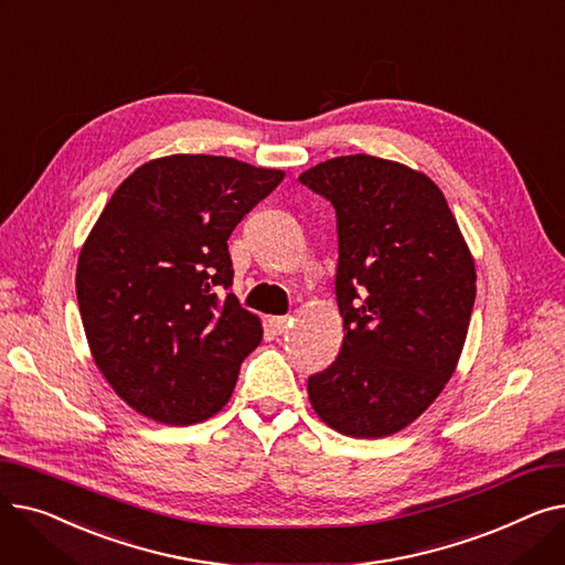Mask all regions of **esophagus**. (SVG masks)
I'll return each instance as SVG.
<instances>
[{"label": "esophagus", "mask_w": 565, "mask_h": 565, "mask_svg": "<svg viewBox=\"0 0 565 565\" xmlns=\"http://www.w3.org/2000/svg\"><path fill=\"white\" fill-rule=\"evenodd\" d=\"M267 324H270V330H273L275 334H284V332L290 328V318H286V316H275V318L267 320Z\"/></svg>", "instance_id": "obj_1"}]
</instances>
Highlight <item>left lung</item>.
Returning <instances> with one entry per match:
<instances>
[{
  "instance_id": "1",
  "label": "left lung",
  "mask_w": 565,
  "mask_h": 565,
  "mask_svg": "<svg viewBox=\"0 0 565 565\" xmlns=\"http://www.w3.org/2000/svg\"><path fill=\"white\" fill-rule=\"evenodd\" d=\"M300 183L337 211L343 318L339 358L307 382L311 407L341 435H394L458 366L477 265L447 199L417 169L341 156L307 169Z\"/></svg>"
}]
</instances>
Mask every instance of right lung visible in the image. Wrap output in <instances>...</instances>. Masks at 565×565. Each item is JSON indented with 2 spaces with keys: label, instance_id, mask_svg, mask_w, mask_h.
Instances as JSON below:
<instances>
[{
  "label": "right lung",
  "instance_id": "obj_1",
  "mask_svg": "<svg viewBox=\"0 0 565 565\" xmlns=\"http://www.w3.org/2000/svg\"><path fill=\"white\" fill-rule=\"evenodd\" d=\"M284 181L224 156H167L116 188L77 258L79 316L98 371L143 417L188 426L231 398L258 316L233 292L228 235Z\"/></svg>",
  "mask_w": 565,
  "mask_h": 565
}]
</instances>
